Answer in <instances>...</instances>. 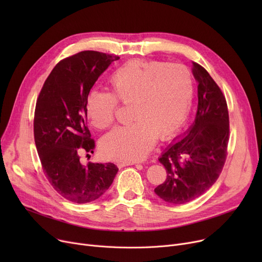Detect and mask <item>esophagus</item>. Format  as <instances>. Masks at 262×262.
<instances>
[{
    "instance_id": "34e87169",
    "label": "esophagus",
    "mask_w": 262,
    "mask_h": 262,
    "mask_svg": "<svg viewBox=\"0 0 262 262\" xmlns=\"http://www.w3.org/2000/svg\"><path fill=\"white\" fill-rule=\"evenodd\" d=\"M133 164H136V162H134V161H125V162H120L119 166L125 167V166H133Z\"/></svg>"
}]
</instances>
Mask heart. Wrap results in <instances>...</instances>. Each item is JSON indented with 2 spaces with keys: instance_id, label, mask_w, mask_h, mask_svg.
Segmentation results:
<instances>
[{
  "instance_id": "heart-1",
  "label": "heart",
  "mask_w": 262,
  "mask_h": 262,
  "mask_svg": "<svg viewBox=\"0 0 262 262\" xmlns=\"http://www.w3.org/2000/svg\"><path fill=\"white\" fill-rule=\"evenodd\" d=\"M112 91L92 89L86 99L87 116L95 127H112L119 105L130 106V125L119 127L102 140L105 157L118 161L143 159L155 139L166 140L187 121L194 93L189 69L180 63L133 59L109 77Z\"/></svg>"
}]
</instances>
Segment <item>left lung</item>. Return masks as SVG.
I'll list each match as a JSON object with an SVG mask.
<instances>
[{"instance_id": "left-lung-1", "label": "left lung", "mask_w": 262, "mask_h": 262, "mask_svg": "<svg viewBox=\"0 0 262 262\" xmlns=\"http://www.w3.org/2000/svg\"><path fill=\"white\" fill-rule=\"evenodd\" d=\"M198 80L199 105L193 125L159 158L167 178L155 188L164 202L186 204L205 193L221 174L227 156L229 116L225 95L198 62H192Z\"/></svg>"}]
</instances>
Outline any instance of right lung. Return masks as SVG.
I'll return each mask as SVG.
<instances>
[{"label": "right lung", "instance_id": "add662e5", "mask_svg": "<svg viewBox=\"0 0 262 262\" xmlns=\"http://www.w3.org/2000/svg\"><path fill=\"white\" fill-rule=\"evenodd\" d=\"M120 57L82 51L60 60L37 98L34 137L49 183L66 200L85 204L101 198L118 173L116 164L80 163L93 153L95 141L87 126L86 99L99 76Z\"/></svg>", "mask_w": 262, "mask_h": 262}]
</instances>
